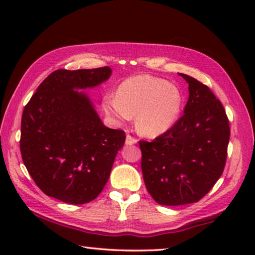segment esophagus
<instances>
[{"label":"esophagus","mask_w":255,"mask_h":255,"mask_svg":"<svg viewBox=\"0 0 255 255\" xmlns=\"http://www.w3.org/2000/svg\"><path fill=\"white\" fill-rule=\"evenodd\" d=\"M137 143V139L135 137H132L130 135H127L126 137V145H133Z\"/></svg>","instance_id":"1"}]
</instances>
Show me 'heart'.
Wrapping results in <instances>:
<instances>
[{"instance_id":"heart-1","label":"heart","mask_w":255,"mask_h":255,"mask_svg":"<svg viewBox=\"0 0 255 255\" xmlns=\"http://www.w3.org/2000/svg\"><path fill=\"white\" fill-rule=\"evenodd\" d=\"M182 106L180 90L170 82L150 75L129 77L119 85L117 96L102 100L106 114L119 124L136 116L140 135L156 137L173 126Z\"/></svg>"}]
</instances>
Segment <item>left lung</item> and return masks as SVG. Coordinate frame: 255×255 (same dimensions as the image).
Wrapping results in <instances>:
<instances>
[{"label":"left lung","mask_w":255,"mask_h":255,"mask_svg":"<svg viewBox=\"0 0 255 255\" xmlns=\"http://www.w3.org/2000/svg\"><path fill=\"white\" fill-rule=\"evenodd\" d=\"M189 99L183 115L153 141H139L146 189L159 205L193 204L223 174L230 122L208 86L185 74Z\"/></svg>","instance_id":"1"}]
</instances>
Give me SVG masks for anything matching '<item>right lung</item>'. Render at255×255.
I'll use <instances>...</instances> for the list:
<instances>
[{
    "label": "right lung",
    "mask_w": 255,
    "mask_h": 255,
    "mask_svg": "<svg viewBox=\"0 0 255 255\" xmlns=\"http://www.w3.org/2000/svg\"><path fill=\"white\" fill-rule=\"evenodd\" d=\"M111 75L105 66L57 70L38 86L21 119L20 150L36 184L47 196L71 205L96 199L105 188L124 130L102 124L83 91Z\"/></svg>",
    "instance_id": "1"
}]
</instances>
